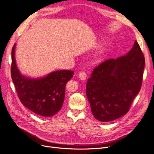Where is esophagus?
I'll use <instances>...</instances> for the list:
<instances>
[{"instance_id": "esophagus-1", "label": "esophagus", "mask_w": 154, "mask_h": 154, "mask_svg": "<svg viewBox=\"0 0 154 154\" xmlns=\"http://www.w3.org/2000/svg\"><path fill=\"white\" fill-rule=\"evenodd\" d=\"M79 77L80 78L81 80H85L87 77V75L85 72H81L79 73Z\"/></svg>"}]
</instances>
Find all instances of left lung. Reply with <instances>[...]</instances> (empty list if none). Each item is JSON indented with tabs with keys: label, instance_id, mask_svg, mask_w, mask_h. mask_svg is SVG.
I'll list each match as a JSON object with an SVG mask.
<instances>
[{
	"label": "left lung",
	"instance_id": "obj_1",
	"mask_svg": "<svg viewBox=\"0 0 154 154\" xmlns=\"http://www.w3.org/2000/svg\"><path fill=\"white\" fill-rule=\"evenodd\" d=\"M145 57L137 41L126 55L109 59L96 66L86 84L93 115L110 122L128 112L140 91Z\"/></svg>",
	"mask_w": 154,
	"mask_h": 154
}]
</instances>
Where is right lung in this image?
<instances>
[{"mask_svg": "<svg viewBox=\"0 0 154 154\" xmlns=\"http://www.w3.org/2000/svg\"><path fill=\"white\" fill-rule=\"evenodd\" d=\"M14 44L11 56V73L21 103L36 114L43 117L55 115L61 109L66 84L73 77V71L58 70L46 77L32 79L20 73L16 64Z\"/></svg>", "mask_w": 154, "mask_h": 154, "instance_id": "add662e5", "label": "right lung"}]
</instances>
